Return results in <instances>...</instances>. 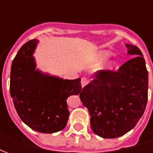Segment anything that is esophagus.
I'll list each match as a JSON object with an SVG mask.
<instances>
[{"label":"esophagus","mask_w":153,"mask_h":153,"mask_svg":"<svg viewBox=\"0 0 153 153\" xmlns=\"http://www.w3.org/2000/svg\"><path fill=\"white\" fill-rule=\"evenodd\" d=\"M88 83V80L87 78L85 77H83L82 79H81V84H82V87H84L85 85H87Z\"/></svg>","instance_id":"obj_1"}]
</instances>
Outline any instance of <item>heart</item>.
<instances>
[{"instance_id":"obj_1","label":"heart","mask_w":153,"mask_h":153,"mask_svg":"<svg viewBox=\"0 0 153 153\" xmlns=\"http://www.w3.org/2000/svg\"><path fill=\"white\" fill-rule=\"evenodd\" d=\"M110 55L111 54L109 52H107V51L102 52V53L101 54V59H106V58H108L110 56Z\"/></svg>"}]
</instances>
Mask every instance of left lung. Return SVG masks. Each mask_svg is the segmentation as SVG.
Returning a JSON list of instances; mask_svg holds the SVG:
<instances>
[{"label": "left lung", "instance_id": "left-lung-1", "mask_svg": "<svg viewBox=\"0 0 153 153\" xmlns=\"http://www.w3.org/2000/svg\"><path fill=\"white\" fill-rule=\"evenodd\" d=\"M126 47L136 56L117 71L97 72L79 94L91 116V128L102 138H118L130 131L148 102V73L143 56L136 46L126 44Z\"/></svg>", "mask_w": 153, "mask_h": 153}]
</instances>
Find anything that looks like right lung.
Here are the masks:
<instances>
[{"mask_svg": "<svg viewBox=\"0 0 153 153\" xmlns=\"http://www.w3.org/2000/svg\"><path fill=\"white\" fill-rule=\"evenodd\" d=\"M38 42L24 44L13 60L10 91L22 121L36 131L52 134L65 127L70 115L66 100L82 92L81 79H63L36 70L33 55Z\"/></svg>", "mask_w": 153, "mask_h": 153, "instance_id": "obj_1", "label": "right lung"}]
</instances>
